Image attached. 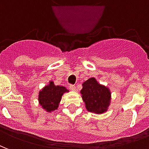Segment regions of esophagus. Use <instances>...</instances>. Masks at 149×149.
Listing matches in <instances>:
<instances>
[{
	"mask_svg": "<svg viewBox=\"0 0 149 149\" xmlns=\"http://www.w3.org/2000/svg\"><path fill=\"white\" fill-rule=\"evenodd\" d=\"M69 88H70V90H72V91L77 90V86H76V85H74V84H70V85H69Z\"/></svg>",
	"mask_w": 149,
	"mask_h": 149,
	"instance_id": "esophagus-1",
	"label": "esophagus"
}]
</instances>
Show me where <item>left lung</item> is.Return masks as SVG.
Segmentation results:
<instances>
[{"instance_id": "8db88e82", "label": "left lung", "mask_w": 149, "mask_h": 149, "mask_svg": "<svg viewBox=\"0 0 149 149\" xmlns=\"http://www.w3.org/2000/svg\"><path fill=\"white\" fill-rule=\"evenodd\" d=\"M82 99L88 112L101 114L109 105L111 93L108 88L98 84L95 78H89L83 83Z\"/></svg>"}]
</instances>
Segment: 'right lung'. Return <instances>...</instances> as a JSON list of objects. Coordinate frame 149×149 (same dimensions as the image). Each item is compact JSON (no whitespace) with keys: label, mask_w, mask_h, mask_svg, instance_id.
I'll return each mask as SVG.
<instances>
[{"label":"right lung","mask_w":149,"mask_h":149,"mask_svg":"<svg viewBox=\"0 0 149 149\" xmlns=\"http://www.w3.org/2000/svg\"><path fill=\"white\" fill-rule=\"evenodd\" d=\"M65 92H68L64 86H56L52 81L44 88L39 93V103L44 109L52 112L57 109L61 97Z\"/></svg>","instance_id":"right-lung-1"}]
</instances>
